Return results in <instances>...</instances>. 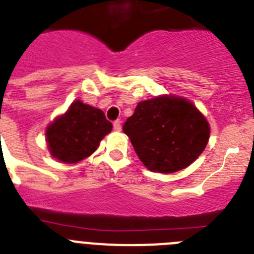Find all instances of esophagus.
Instances as JSON below:
<instances>
[{
  "label": "esophagus",
  "instance_id": "1",
  "mask_svg": "<svg viewBox=\"0 0 254 254\" xmlns=\"http://www.w3.org/2000/svg\"><path fill=\"white\" fill-rule=\"evenodd\" d=\"M113 129L114 131H121L122 129V126H121V121L117 120L116 122L113 123Z\"/></svg>",
  "mask_w": 254,
  "mask_h": 254
}]
</instances>
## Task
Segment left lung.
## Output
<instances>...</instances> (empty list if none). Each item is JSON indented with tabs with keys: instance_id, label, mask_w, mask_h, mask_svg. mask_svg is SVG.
<instances>
[{
	"instance_id": "left-lung-1",
	"label": "left lung",
	"mask_w": 254,
	"mask_h": 254,
	"mask_svg": "<svg viewBox=\"0 0 254 254\" xmlns=\"http://www.w3.org/2000/svg\"><path fill=\"white\" fill-rule=\"evenodd\" d=\"M123 132L147 169L174 173L202 154L210 126L187 99L163 95L138 103L123 125Z\"/></svg>"
}]
</instances>
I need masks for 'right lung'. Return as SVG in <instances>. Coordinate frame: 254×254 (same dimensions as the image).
<instances>
[{
	"label": "right lung",
	"instance_id": "obj_1",
	"mask_svg": "<svg viewBox=\"0 0 254 254\" xmlns=\"http://www.w3.org/2000/svg\"><path fill=\"white\" fill-rule=\"evenodd\" d=\"M112 127L103 111L76 100L47 127L49 152L62 163H78L99 147Z\"/></svg>",
	"mask_w": 254,
	"mask_h": 254
}]
</instances>
